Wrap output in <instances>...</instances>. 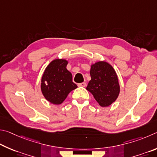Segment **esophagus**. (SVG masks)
I'll return each instance as SVG.
<instances>
[{"label": "esophagus", "mask_w": 157, "mask_h": 157, "mask_svg": "<svg viewBox=\"0 0 157 157\" xmlns=\"http://www.w3.org/2000/svg\"><path fill=\"white\" fill-rule=\"evenodd\" d=\"M86 86H87V84H86V82H83V83L78 84V86H80V87H86Z\"/></svg>", "instance_id": "obj_1"}]
</instances>
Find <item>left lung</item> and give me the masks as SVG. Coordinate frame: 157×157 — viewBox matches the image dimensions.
<instances>
[{"instance_id": "8db88e82", "label": "left lung", "mask_w": 157, "mask_h": 157, "mask_svg": "<svg viewBox=\"0 0 157 157\" xmlns=\"http://www.w3.org/2000/svg\"><path fill=\"white\" fill-rule=\"evenodd\" d=\"M91 80L87 86L101 107H108L114 102L119 94L120 87L114 68L105 61L91 66Z\"/></svg>"}]
</instances>
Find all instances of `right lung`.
<instances>
[{
	"label": "right lung",
	"mask_w": 157,
	"mask_h": 157,
	"mask_svg": "<svg viewBox=\"0 0 157 157\" xmlns=\"http://www.w3.org/2000/svg\"><path fill=\"white\" fill-rule=\"evenodd\" d=\"M67 61L56 59L46 67L41 79V91L51 103H62L69 93L77 87L73 83L72 75L66 68Z\"/></svg>",
	"instance_id": "1"
}]
</instances>
